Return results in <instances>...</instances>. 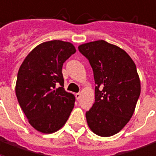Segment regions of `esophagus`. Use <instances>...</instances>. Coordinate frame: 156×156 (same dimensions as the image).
Segmentation results:
<instances>
[{
	"label": "esophagus",
	"instance_id": "34e87169",
	"mask_svg": "<svg viewBox=\"0 0 156 156\" xmlns=\"http://www.w3.org/2000/svg\"><path fill=\"white\" fill-rule=\"evenodd\" d=\"M80 97H81V94H80L79 93H76V94H75V98H76V99H77V100L80 99Z\"/></svg>",
	"mask_w": 156,
	"mask_h": 156
}]
</instances>
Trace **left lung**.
<instances>
[{
	"label": "left lung",
	"instance_id": "8db88e82",
	"mask_svg": "<svg viewBox=\"0 0 156 156\" xmlns=\"http://www.w3.org/2000/svg\"><path fill=\"white\" fill-rule=\"evenodd\" d=\"M78 50L89 61L97 85L87 125L98 136H113L130 121L140 94L136 64L126 52L104 40L81 44Z\"/></svg>",
	"mask_w": 156,
	"mask_h": 156
}]
</instances>
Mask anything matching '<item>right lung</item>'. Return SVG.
<instances>
[{"label": "right lung", "mask_w": 156, "mask_h": 156, "mask_svg": "<svg viewBox=\"0 0 156 156\" xmlns=\"http://www.w3.org/2000/svg\"><path fill=\"white\" fill-rule=\"evenodd\" d=\"M75 52V47L69 42L42 43L20 67L16 94L30 124L38 131L55 132L70 116L75 97L63 88L62 68Z\"/></svg>", "instance_id": "1"}]
</instances>
